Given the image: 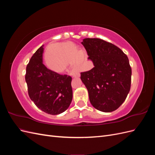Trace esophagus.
<instances>
[{"instance_id": "34e87169", "label": "esophagus", "mask_w": 155, "mask_h": 155, "mask_svg": "<svg viewBox=\"0 0 155 155\" xmlns=\"http://www.w3.org/2000/svg\"><path fill=\"white\" fill-rule=\"evenodd\" d=\"M73 78H79L80 77V74L79 73H74L72 74Z\"/></svg>"}]
</instances>
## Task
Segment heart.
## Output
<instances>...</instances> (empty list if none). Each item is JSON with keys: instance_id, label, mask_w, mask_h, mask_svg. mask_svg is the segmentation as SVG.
<instances>
[{"instance_id": "1", "label": "heart", "mask_w": 155, "mask_h": 155, "mask_svg": "<svg viewBox=\"0 0 155 155\" xmlns=\"http://www.w3.org/2000/svg\"><path fill=\"white\" fill-rule=\"evenodd\" d=\"M79 51L78 46L70 42L58 45L57 50L49 48L46 56L47 67L58 74L64 72L72 63L74 68H80L84 63L82 54ZM76 70H78V68Z\"/></svg>"}]
</instances>
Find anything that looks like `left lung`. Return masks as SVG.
<instances>
[{
  "instance_id": "obj_1",
  "label": "left lung",
  "mask_w": 155,
  "mask_h": 155,
  "mask_svg": "<svg viewBox=\"0 0 155 155\" xmlns=\"http://www.w3.org/2000/svg\"><path fill=\"white\" fill-rule=\"evenodd\" d=\"M81 44L94 66L81 73L91 104L101 112L116 110L130 88L132 71L127 56L116 46L100 39L86 38Z\"/></svg>"
}]
</instances>
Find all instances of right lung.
I'll list each match as a JSON object with an SVG mask.
<instances>
[{
	"instance_id": "obj_1",
	"label": "right lung",
	"mask_w": 155,
	"mask_h": 155,
	"mask_svg": "<svg viewBox=\"0 0 155 155\" xmlns=\"http://www.w3.org/2000/svg\"><path fill=\"white\" fill-rule=\"evenodd\" d=\"M43 45L37 50L26 67L25 80L31 100L46 113L64 112L72 100V78L48 69L43 63Z\"/></svg>"
}]
</instances>
